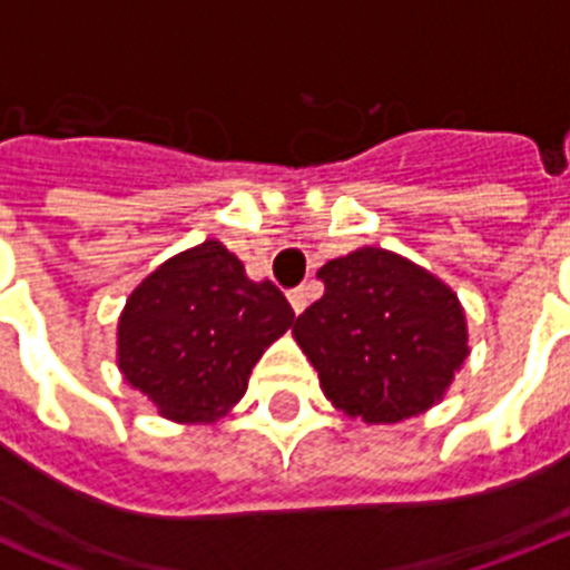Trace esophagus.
<instances>
[{
  "label": "esophagus",
  "mask_w": 570,
  "mask_h": 570,
  "mask_svg": "<svg viewBox=\"0 0 570 570\" xmlns=\"http://www.w3.org/2000/svg\"><path fill=\"white\" fill-rule=\"evenodd\" d=\"M306 297H309V292H306L304 286H297V289L289 292V304H292V312H295V315H301V312L306 309Z\"/></svg>",
  "instance_id": "34e87169"
}]
</instances>
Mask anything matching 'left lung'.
<instances>
[{"instance_id":"obj_1","label":"left lung","mask_w":570,"mask_h":570,"mask_svg":"<svg viewBox=\"0 0 570 570\" xmlns=\"http://www.w3.org/2000/svg\"><path fill=\"white\" fill-rule=\"evenodd\" d=\"M317 278L326 289L292 332L323 394L366 423H400L434 406L469 355L458 295L377 247L323 264Z\"/></svg>"}]
</instances>
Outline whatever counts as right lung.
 I'll use <instances>...</instances> for the list:
<instances>
[{"label": "right lung", "mask_w": 570, "mask_h": 570, "mask_svg": "<svg viewBox=\"0 0 570 570\" xmlns=\"http://www.w3.org/2000/svg\"><path fill=\"white\" fill-rule=\"evenodd\" d=\"M295 321L284 292L204 240L141 281L119 321V368L178 423L213 420L247 392L264 348Z\"/></svg>", "instance_id": "right-lung-1"}]
</instances>
